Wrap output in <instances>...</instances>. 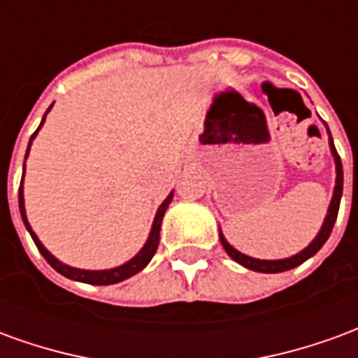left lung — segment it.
Wrapping results in <instances>:
<instances>
[{
    "label": "left lung",
    "mask_w": 358,
    "mask_h": 358,
    "mask_svg": "<svg viewBox=\"0 0 358 358\" xmlns=\"http://www.w3.org/2000/svg\"><path fill=\"white\" fill-rule=\"evenodd\" d=\"M330 149L331 155H334V161H336V187H334V197H331L330 209H328V215H326V220H324L322 228L320 232L316 236L313 243L305 248L301 253L297 255L289 257V259H280V261H261V259H253V257H248L236 251V249L224 240V236L220 232V243L222 248L226 249V253L232 257L236 263H240L241 266H245L249 270H255V272H266V274H276V272H284V270L295 268L299 266L301 263H305L307 259H310L313 255H316V251L322 248L326 240L330 238L331 228L336 224V218H338V210H339V201H341V194H343V166H341V159H339L338 151H336V145H334V140L330 136Z\"/></svg>",
    "instance_id": "left-lung-1"
}]
</instances>
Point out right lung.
<instances>
[{
  "mask_svg": "<svg viewBox=\"0 0 358 358\" xmlns=\"http://www.w3.org/2000/svg\"><path fill=\"white\" fill-rule=\"evenodd\" d=\"M51 107H53V105H51ZM51 107H50V109H51ZM50 109H48V113H50ZM43 120H45V117H43ZM43 120L40 122V126H38V130L42 128ZM38 130L32 134V138H30V143H32V140H34V136L38 134ZM30 143H28V149H30ZM28 149H27V155H28ZM171 201H172V194L169 195L166 199H164L163 205H161V207H159V210H157L155 220H153V226H151V232H149L148 241H145V245L141 248L140 253L134 257V259H130L128 263L120 264V266H117V268H110V270H82V268H73V266H69V264H63L61 261H57L55 257L51 255L48 249L43 248L42 241L38 240V236L32 232V228H30V224H28L27 210H24V195H22V184H20V187H19L20 217H22V222H24V226H27V230L30 232V236H32V240H34L36 248H38V251L42 253L43 259H45V261H48V263H50L53 268L57 270L59 274H63V276L71 278V280H76V282H84V284H92V285L118 284V282H122V280H126V278H130V276H134V274H138L141 268H145V266H148L149 261H151V259H153V255H155L157 248H159V234H161V222H163L164 210H166V207L171 205Z\"/></svg>",
  "mask_w": 358,
  "mask_h": 358,
  "instance_id": "right-lung-1",
  "label": "right lung"
}]
</instances>
